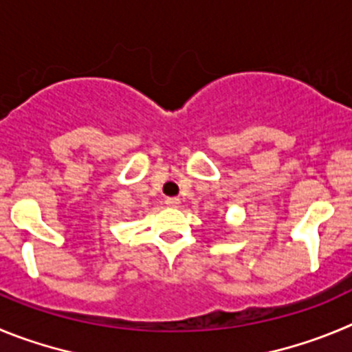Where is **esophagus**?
<instances>
[{
  "label": "esophagus",
  "instance_id": "1",
  "mask_svg": "<svg viewBox=\"0 0 352 352\" xmlns=\"http://www.w3.org/2000/svg\"><path fill=\"white\" fill-rule=\"evenodd\" d=\"M164 204L168 205V207L175 208V207H179V205H180V199L179 198H166V201H164Z\"/></svg>",
  "mask_w": 352,
  "mask_h": 352
}]
</instances>
